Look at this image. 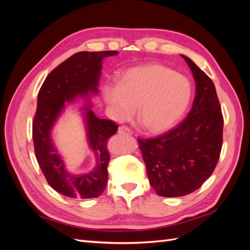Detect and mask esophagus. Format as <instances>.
Listing matches in <instances>:
<instances>
[{"label": "esophagus", "mask_w": 250, "mask_h": 250, "mask_svg": "<svg viewBox=\"0 0 250 250\" xmlns=\"http://www.w3.org/2000/svg\"><path fill=\"white\" fill-rule=\"evenodd\" d=\"M118 132L120 134H122V135H130L132 133L131 130L127 126H121V127H119Z\"/></svg>", "instance_id": "esophagus-1"}]
</instances>
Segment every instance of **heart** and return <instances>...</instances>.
Instances as JSON below:
<instances>
[{
  "label": "heart",
  "instance_id": "b5f03b06",
  "mask_svg": "<svg viewBox=\"0 0 250 250\" xmlns=\"http://www.w3.org/2000/svg\"><path fill=\"white\" fill-rule=\"evenodd\" d=\"M102 95L116 120L129 118L138 106V118L150 132H165L183 119L193 96L192 82L167 66L133 67L118 83L103 86Z\"/></svg>",
  "mask_w": 250,
  "mask_h": 250
}]
</instances>
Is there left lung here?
Instances as JSON below:
<instances>
[{"label":"left lung","mask_w":250,"mask_h":250,"mask_svg":"<svg viewBox=\"0 0 250 250\" xmlns=\"http://www.w3.org/2000/svg\"><path fill=\"white\" fill-rule=\"evenodd\" d=\"M195 80L187 118L155 139H139L149 183L157 195L180 197L199 188L215 170L222 148L223 117L213 81L181 55Z\"/></svg>","instance_id":"left-lung-1"}]
</instances>
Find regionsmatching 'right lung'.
<instances>
[{
	"instance_id": "1",
	"label": "right lung",
	"mask_w": 250,
	"mask_h": 250,
	"mask_svg": "<svg viewBox=\"0 0 250 250\" xmlns=\"http://www.w3.org/2000/svg\"><path fill=\"white\" fill-rule=\"evenodd\" d=\"M117 54V51L78 52L55 67L40 89L32 125L35 156L48 184L67 197L95 198L106 187L110 158L107 141L117 132L118 125L111 120L98 118L92 110L89 99L99 92L103 58ZM78 97L87 101L82 110L89 146L96 158L95 168L84 174H74L65 169L64 161L50 137L51 128L66 103Z\"/></svg>"
}]
</instances>
